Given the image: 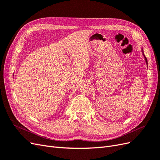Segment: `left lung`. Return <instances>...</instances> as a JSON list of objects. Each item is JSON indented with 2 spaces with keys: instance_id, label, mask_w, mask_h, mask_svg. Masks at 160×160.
Returning <instances> with one entry per match:
<instances>
[{
  "instance_id": "8db88e82",
  "label": "left lung",
  "mask_w": 160,
  "mask_h": 160,
  "mask_svg": "<svg viewBox=\"0 0 160 160\" xmlns=\"http://www.w3.org/2000/svg\"><path fill=\"white\" fill-rule=\"evenodd\" d=\"M142 52H143V56H144V57H145V59H146V63H147V65H148V60H147V58L145 57V55H144V53H143V50H142Z\"/></svg>"
}]
</instances>
